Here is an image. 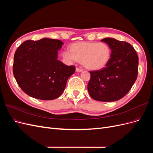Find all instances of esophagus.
I'll use <instances>...</instances> for the list:
<instances>
[{"mask_svg":"<svg viewBox=\"0 0 153 153\" xmlns=\"http://www.w3.org/2000/svg\"><path fill=\"white\" fill-rule=\"evenodd\" d=\"M83 71V69L82 68H76V71L78 73H80L82 72Z\"/></svg>","mask_w":153,"mask_h":153,"instance_id":"1","label":"esophagus"}]
</instances>
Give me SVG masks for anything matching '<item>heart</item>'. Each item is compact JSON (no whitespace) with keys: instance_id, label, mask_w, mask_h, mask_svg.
<instances>
[{"instance_id":"b5f03b06","label":"heart","mask_w":153,"mask_h":153,"mask_svg":"<svg viewBox=\"0 0 153 153\" xmlns=\"http://www.w3.org/2000/svg\"><path fill=\"white\" fill-rule=\"evenodd\" d=\"M111 49L105 43L82 42L74 43L71 50L62 52V57L68 61H81L83 66L91 70L105 68L111 58Z\"/></svg>"}]
</instances>
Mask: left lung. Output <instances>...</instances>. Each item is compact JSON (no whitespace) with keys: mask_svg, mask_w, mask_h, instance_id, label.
Returning a JSON list of instances; mask_svg holds the SVG:
<instances>
[{"mask_svg":"<svg viewBox=\"0 0 153 153\" xmlns=\"http://www.w3.org/2000/svg\"><path fill=\"white\" fill-rule=\"evenodd\" d=\"M101 41L111 49V58L104 68L90 71L87 89L91 98L110 102L121 99L131 89L138 75V57L132 46L114 38Z\"/></svg>","mask_w":153,"mask_h":153,"instance_id":"obj_1","label":"left lung"}]
</instances>
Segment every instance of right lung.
<instances>
[{"mask_svg":"<svg viewBox=\"0 0 153 153\" xmlns=\"http://www.w3.org/2000/svg\"><path fill=\"white\" fill-rule=\"evenodd\" d=\"M64 43L59 39L27 40L14 55L13 75L22 91L32 98L52 100L62 94L67 80L75 71L58 60Z\"/></svg>","mask_w":153,"mask_h":153,"instance_id":"obj_1","label":"right lung"}]
</instances>
